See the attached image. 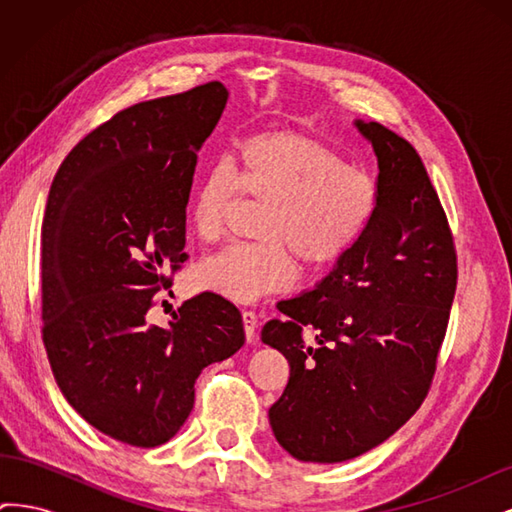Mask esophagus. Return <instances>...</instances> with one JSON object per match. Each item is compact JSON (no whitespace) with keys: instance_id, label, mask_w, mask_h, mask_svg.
<instances>
[{"instance_id":"1","label":"esophagus","mask_w":512,"mask_h":512,"mask_svg":"<svg viewBox=\"0 0 512 512\" xmlns=\"http://www.w3.org/2000/svg\"><path fill=\"white\" fill-rule=\"evenodd\" d=\"M243 327H245V339L250 344L256 342V327H258V316L256 312H252V309H243Z\"/></svg>"}]
</instances>
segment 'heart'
Returning a JSON list of instances; mask_svg holds the SVG:
<instances>
[{"label": "heart", "instance_id": "b5f03b06", "mask_svg": "<svg viewBox=\"0 0 512 512\" xmlns=\"http://www.w3.org/2000/svg\"><path fill=\"white\" fill-rule=\"evenodd\" d=\"M378 181L314 136L260 132L196 183L188 224L200 243H218L243 203L262 205L252 245L200 260L194 290L247 303L286 290L307 271L329 267L363 235L378 207Z\"/></svg>", "mask_w": 512, "mask_h": 512}]
</instances>
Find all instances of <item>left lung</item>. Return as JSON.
Segmentation results:
<instances>
[{
    "label": "left lung",
    "instance_id": "8db88e82",
    "mask_svg": "<svg viewBox=\"0 0 512 512\" xmlns=\"http://www.w3.org/2000/svg\"><path fill=\"white\" fill-rule=\"evenodd\" d=\"M356 128L378 156L374 218L312 292L277 303L286 320L260 333L290 365L269 421L299 461L359 457L421 408L457 288L453 232L416 149L378 121Z\"/></svg>",
    "mask_w": 512,
    "mask_h": 512
}]
</instances>
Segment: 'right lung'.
<instances>
[{"label":"right lung","mask_w":512,"mask_h":512,"mask_svg":"<svg viewBox=\"0 0 512 512\" xmlns=\"http://www.w3.org/2000/svg\"><path fill=\"white\" fill-rule=\"evenodd\" d=\"M220 81L123 108L68 153L42 222V342L57 386L85 421L123 444L168 442L194 382L243 342L220 294L183 301L168 329L147 322L188 260L198 151L220 121Z\"/></svg>","instance_id":"add662e5"}]
</instances>
